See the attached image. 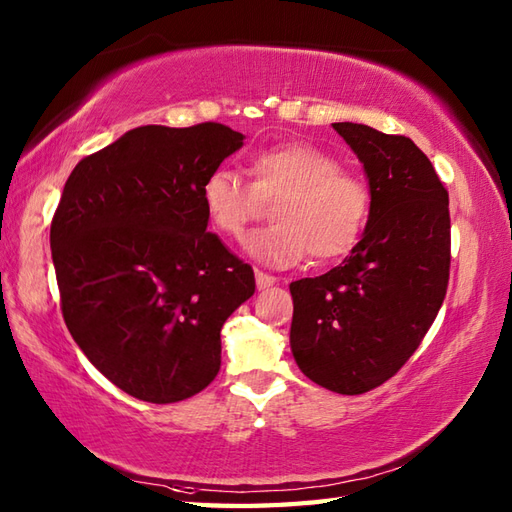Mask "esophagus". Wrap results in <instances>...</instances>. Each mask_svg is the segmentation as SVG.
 Here are the masks:
<instances>
[{"instance_id": "34e87169", "label": "esophagus", "mask_w": 512, "mask_h": 512, "mask_svg": "<svg viewBox=\"0 0 512 512\" xmlns=\"http://www.w3.org/2000/svg\"><path fill=\"white\" fill-rule=\"evenodd\" d=\"M255 281H257V288H259V290H266V288L273 286L277 279H275L273 275L264 273V270H255Z\"/></svg>"}]
</instances>
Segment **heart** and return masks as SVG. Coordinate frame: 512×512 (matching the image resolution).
Returning <instances> with one entry per match:
<instances>
[{"instance_id":"b5f03b06","label":"heart","mask_w":512,"mask_h":512,"mask_svg":"<svg viewBox=\"0 0 512 512\" xmlns=\"http://www.w3.org/2000/svg\"><path fill=\"white\" fill-rule=\"evenodd\" d=\"M250 184L231 169H213L200 198L217 233L242 239L248 222L273 202L270 224L248 239V250L268 264L336 259L350 253L372 211V189L361 173L343 169L328 149L310 143L266 147L248 160Z\"/></svg>"}]
</instances>
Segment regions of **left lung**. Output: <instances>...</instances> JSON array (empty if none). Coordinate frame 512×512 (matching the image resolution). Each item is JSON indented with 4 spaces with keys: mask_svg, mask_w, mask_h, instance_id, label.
Returning a JSON list of instances; mask_svg holds the SVG:
<instances>
[{
    "mask_svg": "<svg viewBox=\"0 0 512 512\" xmlns=\"http://www.w3.org/2000/svg\"><path fill=\"white\" fill-rule=\"evenodd\" d=\"M361 158L372 211L343 264L290 284V345L314 383L356 396L396 376L447 295L449 191L411 138L334 123Z\"/></svg>",
    "mask_w": 512,
    "mask_h": 512,
    "instance_id": "obj_1",
    "label": "left lung"
}]
</instances>
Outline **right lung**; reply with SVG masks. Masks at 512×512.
Listing matches in <instances>:
<instances>
[{"label": "right lung", "instance_id": "add662e5", "mask_svg": "<svg viewBox=\"0 0 512 512\" xmlns=\"http://www.w3.org/2000/svg\"><path fill=\"white\" fill-rule=\"evenodd\" d=\"M244 136L222 123L145 125L85 156L50 226L61 312L90 363L156 405L220 372L224 321L255 273L206 233L200 189Z\"/></svg>", "mask_w": 512, "mask_h": 512}]
</instances>
